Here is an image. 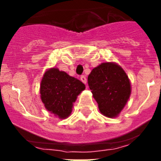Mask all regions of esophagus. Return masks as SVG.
I'll return each instance as SVG.
<instances>
[{
    "mask_svg": "<svg viewBox=\"0 0 161 161\" xmlns=\"http://www.w3.org/2000/svg\"><path fill=\"white\" fill-rule=\"evenodd\" d=\"M80 79H81V81H82V82H83V83H87V78H86V76L82 75L80 77Z\"/></svg>",
    "mask_w": 161,
    "mask_h": 161,
    "instance_id": "1",
    "label": "esophagus"
}]
</instances>
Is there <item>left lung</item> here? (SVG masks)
<instances>
[{
	"instance_id": "8db88e82",
	"label": "left lung",
	"mask_w": 161,
	"mask_h": 161,
	"mask_svg": "<svg viewBox=\"0 0 161 161\" xmlns=\"http://www.w3.org/2000/svg\"><path fill=\"white\" fill-rule=\"evenodd\" d=\"M88 83L100 112L108 118L118 116L131 93L127 74L114 63H101L93 68L88 77Z\"/></svg>"
}]
</instances>
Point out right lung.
<instances>
[{"instance_id": "1", "label": "right lung", "mask_w": 161, "mask_h": 161, "mask_svg": "<svg viewBox=\"0 0 161 161\" xmlns=\"http://www.w3.org/2000/svg\"><path fill=\"white\" fill-rule=\"evenodd\" d=\"M85 89L80 80L58 68L45 73L41 82L40 93L46 108L60 119H66L72 112L77 96Z\"/></svg>"}]
</instances>
